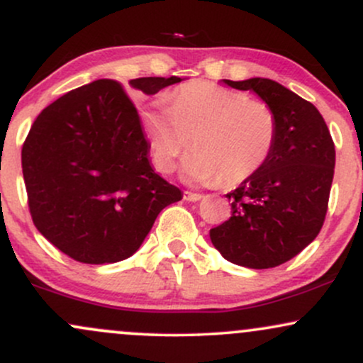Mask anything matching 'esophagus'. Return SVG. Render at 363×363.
I'll return each mask as SVG.
<instances>
[{"mask_svg": "<svg viewBox=\"0 0 363 363\" xmlns=\"http://www.w3.org/2000/svg\"><path fill=\"white\" fill-rule=\"evenodd\" d=\"M203 196L199 194V193H191V191H184V199L186 201H189V203H196V201H199V199H201Z\"/></svg>", "mask_w": 363, "mask_h": 363, "instance_id": "obj_1", "label": "esophagus"}]
</instances>
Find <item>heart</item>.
<instances>
[{"mask_svg":"<svg viewBox=\"0 0 363 363\" xmlns=\"http://www.w3.org/2000/svg\"><path fill=\"white\" fill-rule=\"evenodd\" d=\"M158 170H176L187 148L182 176L193 184H213L222 179L237 186L259 172L272 157L278 121L272 107L251 101L242 91L216 83L194 82L170 95L157 97L141 111Z\"/></svg>","mask_w":363,"mask_h":363,"instance_id":"1","label":"heart"}]
</instances>
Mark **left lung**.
Masks as SVG:
<instances>
[{
	"label": "left lung",
	"instance_id": "obj_1",
	"mask_svg": "<svg viewBox=\"0 0 363 363\" xmlns=\"http://www.w3.org/2000/svg\"><path fill=\"white\" fill-rule=\"evenodd\" d=\"M251 90L272 107L278 138L259 172L227 194L232 215L211 228V244L227 261L252 269L280 266L319 234L335 176V143L323 116L269 78L223 80Z\"/></svg>",
	"mask_w": 363,
	"mask_h": 363
}]
</instances>
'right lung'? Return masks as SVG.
Listing matches in <instances>:
<instances>
[{"mask_svg":"<svg viewBox=\"0 0 363 363\" xmlns=\"http://www.w3.org/2000/svg\"><path fill=\"white\" fill-rule=\"evenodd\" d=\"M182 78L147 77L129 86L155 95ZM133 102L114 80H95L37 116L22 148L37 230L66 256L109 264L133 256L165 206L182 193L148 160Z\"/></svg>","mask_w":363,"mask_h":363,"instance_id":"right-lung-1","label":"right lung"}]
</instances>
